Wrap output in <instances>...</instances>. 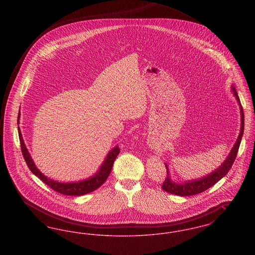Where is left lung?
<instances>
[{
    "label": "left lung",
    "mask_w": 255,
    "mask_h": 255,
    "mask_svg": "<svg viewBox=\"0 0 255 255\" xmlns=\"http://www.w3.org/2000/svg\"><path fill=\"white\" fill-rule=\"evenodd\" d=\"M233 93H234V96L238 99V101L240 102L239 97L237 96V93L234 90V88H233ZM240 107H241V122H242L241 123V132L239 133V136H238V139H237L235 145L231 150L230 156L225 160V162L219 167L218 169L215 170L214 172H212L211 174H209L208 176H206L205 178L197 180L194 182H184L182 184L171 182L169 174H168V171H167L168 175L166 176L164 182H162V185H161V188L164 191L171 193V194L179 195V196H190V195L199 194L201 192L206 191V189L210 188L212 185H214L216 182H218L223 177H225L228 174V172L232 167V164H233L235 158L237 156L239 146H240L241 139H242L243 133H244V126H245L244 112H243L242 106H240ZM166 170H167V166H166Z\"/></svg>",
    "instance_id": "8db88e82"
}]
</instances>
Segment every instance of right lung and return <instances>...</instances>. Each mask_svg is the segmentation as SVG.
<instances>
[{
	"label": "right lung",
	"instance_id": "right-lung-1",
	"mask_svg": "<svg viewBox=\"0 0 255 255\" xmlns=\"http://www.w3.org/2000/svg\"><path fill=\"white\" fill-rule=\"evenodd\" d=\"M19 118H20V114L18 115L17 124H19ZM18 130H19L18 132H19V138H20V143H21L22 154H23V157L27 164V167L42 182H45L51 189H53L54 191H56L60 194L69 195V196H81V195L88 194L92 191H95L98 187H100L109 177L110 173L113 168V164L115 162V159L117 158L121 152V149L118 146L116 148H114L108 154L104 163L102 164L99 171L95 175V177L88 179L86 181H82V182L61 183V182L48 179L46 176H44L39 170L37 169L35 164L33 163L32 159L29 156V153L27 152V149L25 148L21 130L19 127H18Z\"/></svg>",
	"mask_w": 255,
	"mask_h": 255
}]
</instances>
